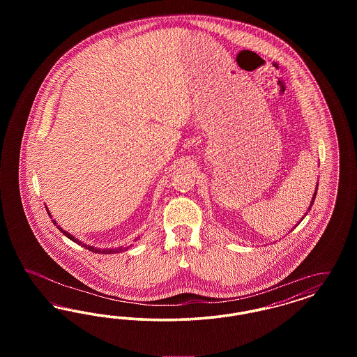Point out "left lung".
<instances>
[{
	"label": "left lung",
	"instance_id": "1",
	"mask_svg": "<svg viewBox=\"0 0 357 357\" xmlns=\"http://www.w3.org/2000/svg\"><path fill=\"white\" fill-rule=\"evenodd\" d=\"M316 194H317V188H316V192H314V195H313V201H312V204H310V206L313 204V202H314V198H316ZM310 208V207H309Z\"/></svg>",
	"mask_w": 357,
	"mask_h": 357
}]
</instances>
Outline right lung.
Listing matches in <instances>:
<instances>
[{"mask_svg": "<svg viewBox=\"0 0 357 357\" xmlns=\"http://www.w3.org/2000/svg\"><path fill=\"white\" fill-rule=\"evenodd\" d=\"M51 215V214H50ZM53 223H56V222L53 221ZM59 227V226H57ZM60 229V231L64 234V236H67L69 239H72L73 242H76V243H79V245H83L85 249H88V250H91V252H93V253H98V255H114V253H120V252H123V250H126L127 248H119V249H96V248H92V246H88V245H84V243H82L80 241H77L76 238L72 237L69 233L67 231H64L61 227H59Z\"/></svg>", "mask_w": 357, "mask_h": 357, "instance_id": "right-lung-1", "label": "right lung"}]
</instances>
